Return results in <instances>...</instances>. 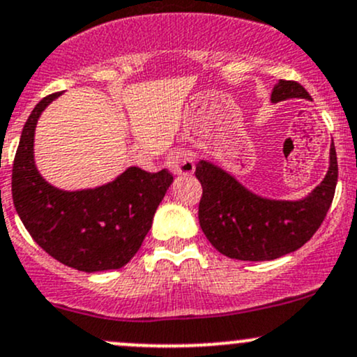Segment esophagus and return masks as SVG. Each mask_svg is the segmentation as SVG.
Returning a JSON list of instances; mask_svg holds the SVG:
<instances>
[{
  "mask_svg": "<svg viewBox=\"0 0 357 357\" xmlns=\"http://www.w3.org/2000/svg\"><path fill=\"white\" fill-rule=\"evenodd\" d=\"M167 167L171 172L178 176H190L195 172V159L193 154H190L188 151H181V149H176L167 154L166 159Z\"/></svg>",
  "mask_w": 357,
  "mask_h": 357,
  "instance_id": "1",
  "label": "esophagus"
}]
</instances>
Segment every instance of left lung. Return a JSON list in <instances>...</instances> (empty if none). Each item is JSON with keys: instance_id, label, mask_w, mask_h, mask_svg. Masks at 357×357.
Instances as JSON below:
<instances>
[{"instance_id": "obj_1", "label": "left lung", "mask_w": 357, "mask_h": 357, "mask_svg": "<svg viewBox=\"0 0 357 357\" xmlns=\"http://www.w3.org/2000/svg\"><path fill=\"white\" fill-rule=\"evenodd\" d=\"M291 98L312 100L295 81L274 84L271 103ZM195 176L203 186L199 227L210 244L230 259L273 261L300 249L322 225L337 185V155L332 142L324 179L298 199L261 197L232 172L205 159L197 162Z\"/></svg>"}]
</instances>
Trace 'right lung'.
Masks as SVG:
<instances>
[{
	"mask_svg": "<svg viewBox=\"0 0 357 357\" xmlns=\"http://www.w3.org/2000/svg\"><path fill=\"white\" fill-rule=\"evenodd\" d=\"M61 95L44 98L23 127L11 176L15 208L33 241L62 264L84 273L120 269L142 245L174 178L130 166L96 188L50 185L35 164V128Z\"/></svg>",
	"mask_w": 357,
	"mask_h": 357,
	"instance_id": "right-lung-1",
	"label": "right lung"
}]
</instances>
